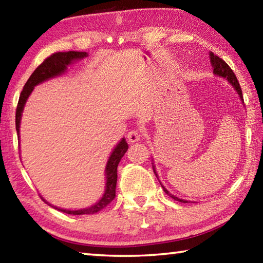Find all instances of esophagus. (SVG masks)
Wrapping results in <instances>:
<instances>
[{"mask_svg": "<svg viewBox=\"0 0 263 263\" xmlns=\"http://www.w3.org/2000/svg\"><path fill=\"white\" fill-rule=\"evenodd\" d=\"M141 133L139 130H131L127 133V141L132 144V142H136L140 139Z\"/></svg>", "mask_w": 263, "mask_h": 263, "instance_id": "esophagus-1", "label": "esophagus"}]
</instances>
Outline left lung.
<instances>
[{"label": "left lung", "mask_w": 263, "mask_h": 263, "mask_svg": "<svg viewBox=\"0 0 263 263\" xmlns=\"http://www.w3.org/2000/svg\"><path fill=\"white\" fill-rule=\"evenodd\" d=\"M210 60H211L212 68H213V73H215L216 75H219V77H221V78H225L226 80H228V81L234 87L235 90H237V92H238L239 96H240V100L243 101L242 91H241V88H240L239 81H238L237 77H235V74L233 73V70L231 69L230 66H229L228 64H226V62H225L224 60L220 59L219 57L213 54L212 52L210 53ZM153 172H154V174L157 175V177H158V174H157V172H155L154 166H153ZM160 184H161V182H160ZM161 186H162V189H163L164 193H166L168 196H171V197H172L173 199H175V201H179V202H181V203H188V201H185V199H181V198H179V197H176V196L172 195L166 188H164V186H163L162 184H161Z\"/></svg>", "instance_id": "8db88e82"}]
</instances>
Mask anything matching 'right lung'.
I'll return each mask as SVG.
<instances>
[{
  "label": "right lung",
  "mask_w": 263,
  "mask_h": 263,
  "mask_svg": "<svg viewBox=\"0 0 263 263\" xmlns=\"http://www.w3.org/2000/svg\"><path fill=\"white\" fill-rule=\"evenodd\" d=\"M87 52H75V51H69V52H57L53 53L50 57H47L45 60H44L41 65L38 66L37 68L34 69V72L31 74L28 81L24 84L23 90L21 92L18 104H17L16 109V131L17 135L20 138V125H21V117L22 112H23L25 102L28 100L31 92H32L33 88L37 86V84L46 81L48 79H52L54 77H58L65 72L67 69V66L72 64L73 61L83 59L84 57H87ZM128 148L127 142L125 139L119 141V144L116 146L115 149L111 153L110 158L108 160V163H106L105 167V191L104 195L102 196V198L97 202L95 205L89 206L86 209H81V210H65V209H59L53 206L57 210L62 211L65 213H68V215H94V213L101 211L102 209H104L108 204L114 201L116 197V184H117V167L118 163L123 158V155L126 153ZM42 199L48 205H51L50 203L46 202L45 199L42 197Z\"/></svg>",
  "instance_id": "1"
}]
</instances>
